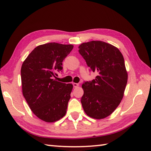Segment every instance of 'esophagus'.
Instances as JSON below:
<instances>
[{
    "mask_svg": "<svg viewBox=\"0 0 151 151\" xmlns=\"http://www.w3.org/2000/svg\"><path fill=\"white\" fill-rule=\"evenodd\" d=\"M73 86L74 88H77L78 86V84H77V83H73Z\"/></svg>",
    "mask_w": 151,
    "mask_h": 151,
    "instance_id": "esophagus-1",
    "label": "esophagus"
}]
</instances>
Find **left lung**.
<instances>
[{"mask_svg": "<svg viewBox=\"0 0 151 151\" xmlns=\"http://www.w3.org/2000/svg\"><path fill=\"white\" fill-rule=\"evenodd\" d=\"M78 49L90 70L97 73L82 86V107L88 116L102 119L113 113L123 97L128 80L124 58L117 47L101 41L83 43Z\"/></svg>", "mask_w": 151, "mask_h": 151, "instance_id": "1", "label": "left lung"}]
</instances>
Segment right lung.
<instances>
[{"label": "right lung", "instance_id": "right-lung-1", "mask_svg": "<svg viewBox=\"0 0 151 151\" xmlns=\"http://www.w3.org/2000/svg\"><path fill=\"white\" fill-rule=\"evenodd\" d=\"M73 49V45H41L22 63V94L34 115L47 123L58 121L66 114L73 86L53 77L62 71L63 60Z\"/></svg>", "mask_w": 151, "mask_h": 151}]
</instances>
